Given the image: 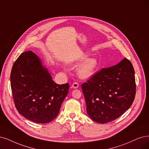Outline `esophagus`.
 <instances>
[{
    "instance_id": "esophagus-1",
    "label": "esophagus",
    "mask_w": 149,
    "mask_h": 149,
    "mask_svg": "<svg viewBox=\"0 0 149 149\" xmlns=\"http://www.w3.org/2000/svg\"><path fill=\"white\" fill-rule=\"evenodd\" d=\"M72 86L74 88H77L79 86V84L78 83H77V82H74L72 85Z\"/></svg>"
}]
</instances>
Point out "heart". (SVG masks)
Segmentation results:
<instances>
[{"label": "heart", "instance_id": "1", "mask_svg": "<svg viewBox=\"0 0 149 149\" xmlns=\"http://www.w3.org/2000/svg\"><path fill=\"white\" fill-rule=\"evenodd\" d=\"M87 58L86 56L82 58L84 60ZM98 65L97 61L96 58H89L82 63L77 69V74L81 78L90 77L96 71Z\"/></svg>", "mask_w": 149, "mask_h": 149}]
</instances>
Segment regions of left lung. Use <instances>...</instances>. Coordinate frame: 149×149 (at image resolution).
Masks as SVG:
<instances>
[{"mask_svg":"<svg viewBox=\"0 0 149 149\" xmlns=\"http://www.w3.org/2000/svg\"><path fill=\"white\" fill-rule=\"evenodd\" d=\"M86 111L96 122L106 123L118 118L131 107L136 95L134 70L123 58L103 68L81 85Z\"/></svg>","mask_w":149,"mask_h":149,"instance_id":"1","label":"left lung"}]
</instances>
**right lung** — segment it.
<instances>
[{"mask_svg": "<svg viewBox=\"0 0 149 149\" xmlns=\"http://www.w3.org/2000/svg\"><path fill=\"white\" fill-rule=\"evenodd\" d=\"M15 106L23 117L37 123L56 117L69 92V84H56L40 59L31 51L21 53L11 70Z\"/></svg>", "mask_w": 149, "mask_h": 149, "instance_id": "obj_1", "label": "right lung"}]
</instances>
